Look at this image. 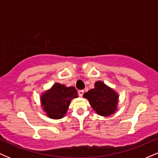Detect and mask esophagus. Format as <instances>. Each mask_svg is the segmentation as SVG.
I'll use <instances>...</instances> for the list:
<instances>
[{
  "label": "esophagus",
  "mask_w": 158,
  "mask_h": 158,
  "mask_svg": "<svg viewBox=\"0 0 158 158\" xmlns=\"http://www.w3.org/2000/svg\"><path fill=\"white\" fill-rule=\"evenodd\" d=\"M84 93H85V90H83L78 91V94H79V96H80V97H82L83 94H84Z\"/></svg>",
  "instance_id": "1"
}]
</instances>
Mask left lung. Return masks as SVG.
<instances>
[{
  "instance_id": "8db88e82",
  "label": "left lung",
  "mask_w": 158,
  "mask_h": 158,
  "mask_svg": "<svg viewBox=\"0 0 158 158\" xmlns=\"http://www.w3.org/2000/svg\"><path fill=\"white\" fill-rule=\"evenodd\" d=\"M94 85V88L83 96L88 99L96 113L102 116H110L116 111L119 95L102 81H96Z\"/></svg>"
}]
</instances>
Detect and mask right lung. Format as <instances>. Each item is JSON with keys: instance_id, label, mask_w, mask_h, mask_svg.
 I'll return each instance as SVG.
<instances>
[{"instance_id": "1", "label": "right lung", "mask_w": 158, "mask_h": 158, "mask_svg": "<svg viewBox=\"0 0 158 158\" xmlns=\"http://www.w3.org/2000/svg\"><path fill=\"white\" fill-rule=\"evenodd\" d=\"M77 97L75 87L56 83L42 94L40 100L42 107L47 115L51 118L60 119L67 113L71 101Z\"/></svg>"}]
</instances>
